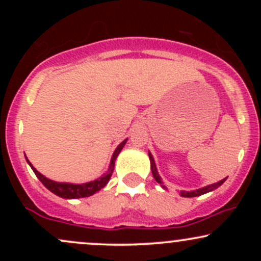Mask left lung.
<instances>
[{"label": "left lung", "mask_w": 261, "mask_h": 261, "mask_svg": "<svg viewBox=\"0 0 261 261\" xmlns=\"http://www.w3.org/2000/svg\"><path fill=\"white\" fill-rule=\"evenodd\" d=\"M148 155H149V161H151V170H152V174H153V178L155 179V181L160 182L162 184V179L160 174H158L157 172V168H155V163H154V160L153 157H152V154L148 152ZM227 178L222 179V180H220L218 182H215V184H211V185H207V187L205 188H201V189H196V190H193V191H180V195L184 196V197H195V196H200V195H203V194L206 193H210V191L215 190V189H217L218 187H221V185L223 184L224 181H226ZM166 188V187H163Z\"/></svg>", "instance_id": "obj_1"}]
</instances>
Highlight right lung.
Masks as SVG:
<instances>
[{"label":"right lung","mask_w":261,"mask_h":261,"mask_svg":"<svg viewBox=\"0 0 261 261\" xmlns=\"http://www.w3.org/2000/svg\"><path fill=\"white\" fill-rule=\"evenodd\" d=\"M127 140L122 141L120 145L118 146V148L114 151V154L112 157V162H110V166L108 172L104 174V176L101 178L97 179L94 181H89L86 182V184H68V182H58V181H53L50 179L45 178L43 174L38 172L34 167L32 166L31 162L27 160V162L29 163V166L32 167L33 172L35 173V175L38 176V179L44 184V187L46 189H49L51 193L55 194L60 197H64V199H80V197H87V196H91L97 191H99L100 189H103L106 185L108 184V181L110 180V176L113 174V170H114V166H115V160L118 157V154L120 153V151L122 149V147L125 146Z\"/></svg>","instance_id":"obj_1"}]
</instances>
